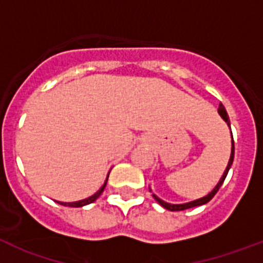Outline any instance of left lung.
<instances>
[{"mask_svg":"<svg viewBox=\"0 0 263 263\" xmlns=\"http://www.w3.org/2000/svg\"><path fill=\"white\" fill-rule=\"evenodd\" d=\"M218 115L221 116L222 120L227 122L228 127L231 129V121H229V117H228V113L227 110H225L224 105L222 104H220L218 105ZM232 134V132H231ZM233 159H234V142H233V136H232V150H231V158H229V162H228V166L227 168H225L224 174H222V176L220 178V180H218L217 184L215 185V188H213L212 191L210 192L208 195H205V196L200 197V199H196V200H192V201H188V203H183V204H171V203H167V201L162 200V199H159V197L157 196L155 194H153V197L155 199V201H157L159 205H162L163 208H166V210L168 211H173V212H175V211H184V210H188V208H194V206H199V205H204V204H206L210 200H212V197L215 196L216 194H217V191L220 190V187L222 185V183H224L225 178H227L228 175V171H229V168H231L232 163H233ZM150 191H152V188H150Z\"/></svg>","mask_w":263,"mask_h":263,"instance_id":"left-lung-1","label":"left lung"}]
</instances>
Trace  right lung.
Listing matches in <instances>:
<instances>
[{"label": "right lung", "mask_w": 263, "mask_h": 263, "mask_svg": "<svg viewBox=\"0 0 263 263\" xmlns=\"http://www.w3.org/2000/svg\"><path fill=\"white\" fill-rule=\"evenodd\" d=\"M108 178H109V175L106 176L105 182H104V184L101 185V188H100L99 191H97L96 194L92 195V196L87 197V199H83V200H79V201H72V203H64V201H57V203L62 204V205H64V206H73V208H79V206H84V205H88V204H90V203H93V201L97 200V197L103 194L104 190H105V185H106V182H108Z\"/></svg>", "instance_id": "1"}]
</instances>
